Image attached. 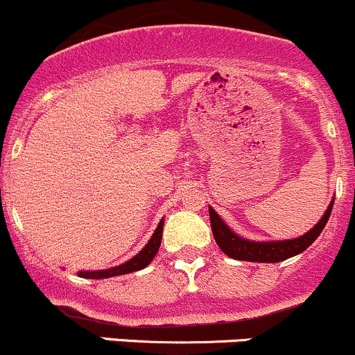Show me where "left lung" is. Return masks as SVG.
<instances>
[{"mask_svg":"<svg viewBox=\"0 0 355 355\" xmlns=\"http://www.w3.org/2000/svg\"><path fill=\"white\" fill-rule=\"evenodd\" d=\"M331 208H334V200L328 205L327 211H324L323 217L320 218V222L314 225L311 231L302 234L301 237L287 241H263V243L244 239V237L237 236L236 232H232L231 229L225 225V222L218 217V214L214 208L208 207V211H210V224L211 232H214L215 237V243L218 244V248H220L227 257H231L234 259H241V261L279 263L302 253V251L308 250V248L311 246L314 241H316V237L320 236L321 231L324 229V225H327L331 214Z\"/></svg>","mask_w":355,"mask_h":355,"instance_id":"1","label":"left lung"}]
</instances>
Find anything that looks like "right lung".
<instances>
[{
  "label": "right lung",
  "instance_id": "right-lung-1",
  "mask_svg": "<svg viewBox=\"0 0 355 355\" xmlns=\"http://www.w3.org/2000/svg\"><path fill=\"white\" fill-rule=\"evenodd\" d=\"M162 229H164V220L159 222L157 225L155 232L150 237V241L147 243V246L131 259H128L126 263L123 265L114 266V268H107V270H97V272H78V277L82 279H109V277H118V275H124V273H131V272H138V270L145 268L148 263L152 261L153 257L157 254L160 248V241H162Z\"/></svg>",
  "mask_w": 355,
  "mask_h": 355
}]
</instances>
